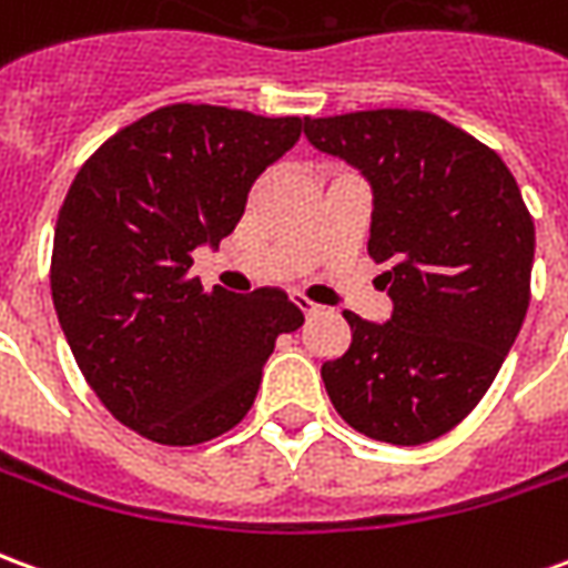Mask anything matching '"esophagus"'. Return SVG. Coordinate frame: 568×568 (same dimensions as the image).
<instances>
[{
	"instance_id": "esophagus-1",
	"label": "esophagus",
	"mask_w": 568,
	"mask_h": 568,
	"mask_svg": "<svg viewBox=\"0 0 568 568\" xmlns=\"http://www.w3.org/2000/svg\"><path fill=\"white\" fill-rule=\"evenodd\" d=\"M292 301H295V307L301 310V313H304V316H316V313H320V304H313V301H307V297L304 295H292Z\"/></svg>"
}]
</instances>
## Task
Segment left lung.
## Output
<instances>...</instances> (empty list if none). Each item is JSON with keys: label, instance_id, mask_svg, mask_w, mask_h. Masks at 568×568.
<instances>
[{"label": "left lung", "instance_id": "left-lung-1", "mask_svg": "<svg viewBox=\"0 0 568 568\" xmlns=\"http://www.w3.org/2000/svg\"><path fill=\"white\" fill-rule=\"evenodd\" d=\"M313 149L371 185L368 255L386 264V322L349 313L353 341L322 362L334 410L386 444L463 423L496 381L529 307L536 227L511 170L450 121L414 109L304 118Z\"/></svg>", "mask_w": 568, "mask_h": 568}]
</instances>
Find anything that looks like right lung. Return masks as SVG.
<instances>
[{"instance_id":"obj_1","label":"right lung","mask_w":568,"mask_h":568,"mask_svg":"<svg viewBox=\"0 0 568 568\" xmlns=\"http://www.w3.org/2000/svg\"><path fill=\"white\" fill-rule=\"evenodd\" d=\"M301 118L175 103L118 130L69 187L51 297L84 381L142 438L191 447L246 417L280 334L304 313L280 288L203 292L191 252L219 246Z\"/></svg>"}]
</instances>
